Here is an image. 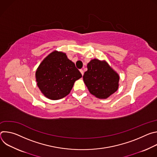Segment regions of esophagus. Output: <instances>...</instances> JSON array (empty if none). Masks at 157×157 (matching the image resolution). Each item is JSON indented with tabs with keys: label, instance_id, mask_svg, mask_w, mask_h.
Wrapping results in <instances>:
<instances>
[{
	"label": "esophagus",
	"instance_id": "obj_1",
	"mask_svg": "<svg viewBox=\"0 0 157 157\" xmlns=\"http://www.w3.org/2000/svg\"><path fill=\"white\" fill-rule=\"evenodd\" d=\"M80 72H81V75L83 76V75H84V71H83L82 70H80Z\"/></svg>",
	"mask_w": 157,
	"mask_h": 157
}]
</instances>
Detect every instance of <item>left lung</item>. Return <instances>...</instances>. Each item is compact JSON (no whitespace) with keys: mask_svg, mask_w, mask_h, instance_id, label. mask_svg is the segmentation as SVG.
I'll return each instance as SVG.
<instances>
[{"mask_svg":"<svg viewBox=\"0 0 157 157\" xmlns=\"http://www.w3.org/2000/svg\"><path fill=\"white\" fill-rule=\"evenodd\" d=\"M83 80L90 93L99 99H106L119 87V76L105 61L91 60Z\"/></svg>","mask_w":157,"mask_h":157,"instance_id":"8db88e82","label":"left lung"}]
</instances>
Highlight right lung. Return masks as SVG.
<instances>
[{
	"label": "right lung",
	"mask_w": 157,
	"mask_h": 157,
	"mask_svg": "<svg viewBox=\"0 0 157 157\" xmlns=\"http://www.w3.org/2000/svg\"><path fill=\"white\" fill-rule=\"evenodd\" d=\"M35 77L37 86L44 96L58 100L70 94L75 82L82 75L66 53L54 51L40 63Z\"/></svg>",
	"instance_id": "obj_1"
}]
</instances>
